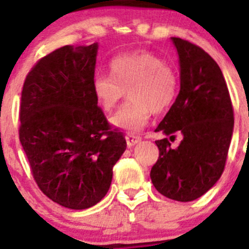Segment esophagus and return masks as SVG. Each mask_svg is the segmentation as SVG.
<instances>
[{
  "label": "esophagus",
  "instance_id": "34e87169",
  "mask_svg": "<svg viewBox=\"0 0 249 249\" xmlns=\"http://www.w3.org/2000/svg\"><path fill=\"white\" fill-rule=\"evenodd\" d=\"M125 140H126V143L129 147H132V145L137 144V143L141 141V137L140 136H136V135H132V134H127L126 136H125Z\"/></svg>",
  "mask_w": 249,
  "mask_h": 249
}]
</instances>
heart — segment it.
<instances>
[{"mask_svg":"<svg viewBox=\"0 0 249 249\" xmlns=\"http://www.w3.org/2000/svg\"><path fill=\"white\" fill-rule=\"evenodd\" d=\"M110 73L94 78L92 90L101 108L110 112L130 92V101L110 119L115 127L139 132L152 114H162L175 104L179 90L177 73L150 52H132L110 61Z\"/></svg>","mask_w":249,"mask_h":249,"instance_id":"b5f03b06","label":"heart"}]
</instances>
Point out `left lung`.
Here are the masks:
<instances>
[{
    "instance_id": "left-lung-1",
    "label": "left lung",
    "mask_w": 249,
    "mask_h": 249,
    "mask_svg": "<svg viewBox=\"0 0 249 249\" xmlns=\"http://www.w3.org/2000/svg\"><path fill=\"white\" fill-rule=\"evenodd\" d=\"M180 67V90L155 132L182 141H155L159 158L150 170L155 189L180 202L202 196L222 176L233 129V109L227 82L217 62L202 48L172 37Z\"/></svg>"
}]
</instances>
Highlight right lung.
Masks as SVG:
<instances>
[{"instance_id": "add662e5", "label": "right lung", "mask_w": 249, "mask_h": 249, "mask_svg": "<svg viewBox=\"0 0 249 249\" xmlns=\"http://www.w3.org/2000/svg\"><path fill=\"white\" fill-rule=\"evenodd\" d=\"M97 43L65 46L25 78L19 140L37 185L71 210L101 201L126 141L97 106L92 90Z\"/></svg>"}]
</instances>
